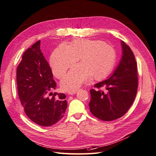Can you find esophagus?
<instances>
[{
  "label": "esophagus",
  "mask_w": 156,
  "mask_h": 156,
  "mask_svg": "<svg viewBox=\"0 0 156 156\" xmlns=\"http://www.w3.org/2000/svg\"><path fill=\"white\" fill-rule=\"evenodd\" d=\"M77 93V90H74V91H71V92H69V94H70V95H73V94H75Z\"/></svg>",
  "instance_id": "obj_1"
}]
</instances>
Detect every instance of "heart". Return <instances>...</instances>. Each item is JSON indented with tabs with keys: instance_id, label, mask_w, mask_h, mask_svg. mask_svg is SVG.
<instances>
[{
	"instance_id": "obj_1",
	"label": "heart",
	"mask_w": 156,
	"mask_h": 156,
	"mask_svg": "<svg viewBox=\"0 0 156 156\" xmlns=\"http://www.w3.org/2000/svg\"><path fill=\"white\" fill-rule=\"evenodd\" d=\"M80 58L81 63L73 67L61 81L66 91H73L93 78H104L116 62V51L112 46L98 40L80 39L70 45L62 44L52 54L50 65L57 78H61L67 69Z\"/></svg>"
}]
</instances>
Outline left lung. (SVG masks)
<instances>
[{
  "label": "left lung",
  "instance_id": "8db88e82",
  "mask_svg": "<svg viewBox=\"0 0 156 156\" xmlns=\"http://www.w3.org/2000/svg\"><path fill=\"white\" fill-rule=\"evenodd\" d=\"M122 57L111 77L90 89V111L105 122L119 118L127 112L136 96L137 63L129 46L121 41ZM101 88L104 90H101Z\"/></svg>",
  "mask_w": 156,
  "mask_h": 156
}]
</instances>
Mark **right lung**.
Returning a JSON list of instances; mask_svg holds the SVG:
<instances>
[{
    "label": "right lung",
    "mask_w": 156,
    "mask_h": 156,
    "mask_svg": "<svg viewBox=\"0 0 156 156\" xmlns=\"http://www.w3.org/2000/svg\"><path fill=\"white\" fill-rule=\"evenodd\" d=\"M40 46L38 40L23 54L16 69L17 89L27 116L40 126H49L64 116L67 103L66 94L51 92L56 83Z\"/></svg>",
    "instance_id": "right-lung-1"
}]
</instances>
